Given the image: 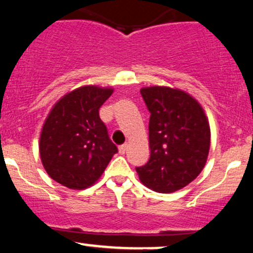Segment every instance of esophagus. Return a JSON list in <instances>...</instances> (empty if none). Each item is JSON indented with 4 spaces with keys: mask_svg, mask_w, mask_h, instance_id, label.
I'll return each instance as SVG.
<instances>
[{
    "mask_svg": "<svg viewBox=\"0 0 253 253\" xmlns=\"http://www.w3.org/2000/svg\"><path fill=\"white\" fill-rule=\"evenodd\" d=\"M127 150V144H122V145L119 146V152H120L121 155H124L125 152H126Z\"/></svg>",
    "mask_w": 253,
    "mask_h": 253,
    "instance_id": "esophagus-1",
    "label": "esophagus"
}]
</instances>
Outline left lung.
Here are the masks:
<instances>
[{
    "label": "left lung",
    "instance_id": "1",
    "mask_svg": "<svg viewBox=\"0 0 253 253\" xmlns=\"http://www.w3.org/2000/svg\"><path fill=\"white\" fill-rule=\"evenodd\" d=\"M150 112L148 163L137 167L140 181L156 192H175L193 181L207 162L210 127L198 102L163 86L140 90Z\"/></svg>",
    "mask_w": 253,
    "mask_h": 253
}]
</instances>
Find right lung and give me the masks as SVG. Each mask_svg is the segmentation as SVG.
Masks as SVG:
<instances>
[{"instance_id":"1","label":"right lung","mask_w":253,"mask_h":253,"mask_svg":"<svg viewBox=\"0 0 253 253\" xmlns=\"http://www.w3.org/2000/svg\"><path fill=\"white\" fill-rule=\"evenodd\" d=\"M112 93V88L83 86L52 108L40 141L42 163L52 180L83 190L103 174L118 152L99 118V108Z\"/></svg>"}]
</instances>
